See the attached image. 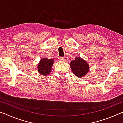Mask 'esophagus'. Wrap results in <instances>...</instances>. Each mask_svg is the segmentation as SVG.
Wrapping results in <instances>:
<instances>
[{
  "mask_svg": "<svg viewBox=\"0 0 123 123\" xmlns=\"http://www.w3.org/2000/svg\"><path fill=\"white\" fill-rule=\"evenodd\" d=\"M59 60H60V61H65V58L64 57H59Z\"/></svg>",
  "mask_w": 123,
  "mask_h": 123,
  "instance_id": "obj_1",
  "label": "esophagus"
}]
</instances>
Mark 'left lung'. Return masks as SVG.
Listing matches in <instances>:
<instances>
[{"label": "left lung", "mask_w": 123, "mask_h": 123, "mask_svg": "<svg viewBox=\"0 0 123 123\" xmlns=\"http://www.w3.org/2000/svg\"><path fill=\"white\" fill-rule=\"evenodd\" d=\"M70 67L73 73L79 78L87 74L90 68L89 63L80 57H76L74 60L72 61Z\"/></svg>", "instance_id": "obj_1"}]
</instances>
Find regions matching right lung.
<instances>
[{
	"label": "right lung",
	"mask_w": 123,
	"mask_h": 123,
	"mask_svg": "<svg viewBox=\"0 0 123 123\" xmlns=\"http://www.w3.org/2000/svg\"><path fill=\"white\" fill-rule=\"evenodd\" d=\"M54 62V59H49L45 57L42 58L37 66L39 73L43 76H46L50 74L51 71V68Z\"/></svg>",
	"instance_id": "right-lung-1"
}]
</instances>
